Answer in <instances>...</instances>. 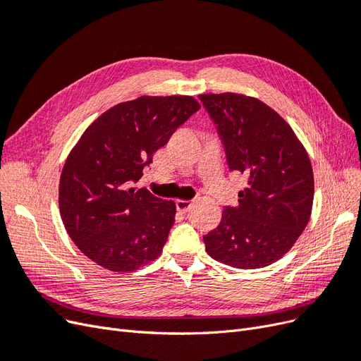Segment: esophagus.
I'll return each mask as SVG.
<instances>
[{
	"mask_svg": "<svg viewBox=\"0 0 361 361\" xmlns=\"http://www.w3.org/2000/svg\"><path fill=\"white\" fill-rule=\"evenodd\" d=\"M192 202H188V200H178L176 202V209L179 211V212H182V214H185V212H188L191 207H192Z\"/></svg>",
	"mask_w": 361,
	"mask_h": 361,
	"instance_id": "1",
	"label": "esophagus"
}]
</instances>
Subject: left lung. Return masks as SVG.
I'll return each instance as SVG.
<instances>
[{
    "label": "left lung",
    "instance_id": "8db88e82",
    "mask_svg": "<svg viewBox=\"0 0 361 361\" xmlns=\"http://www.w3.org/2000/svg\"><path fill=\"white\" fill-rule=\"evenodd\" d=\"M216 126L231 171L247 187L239 204L203 236L212 259L241 269L264 268L285 256L309 223L313 170L292 128L267 104L244 94H200Z\"/></svg>",
    "mask_w": 361,
    "mask_h": 361
}]
</instances>
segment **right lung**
<instances>
[{"mask_svg": "<svg viewBox=\"0 0 361 361\" xmlns=\"http://www.w3.org/2000/svg\"><path fill=\"white\" fill-rule=\"evenodd\" d=\"M199 110L191 96H141L97 117L71 150L60 178L61 220L97 265L130 272L161 255L176 204L133 185Z\"/></svg>", "mask_w": 361, "mask_h": 361, "instance_id": "1", "label": "right lung"}]
</instances>
